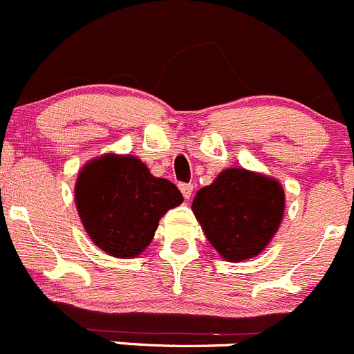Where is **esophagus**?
<instances>
[{
    "instance_id": "34e87169",
    "label": "esophagus",
    "mask_w": 354,
    "mask_h": 354,
    "mask_svg": "<svg viewBox=\"0 0 354 354\" xmlns=\"http://www.w3.org/2000/svg\"><path fill=\"white\" fill-rule=\"evenodd\" d=\"M178 187H180L182 196H184L185 199H191L192 191H194V185H192V184H180Z\"/></svg>"
}]
</instances>
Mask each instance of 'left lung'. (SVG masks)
<instances>
[{"label": "left lung", "instance_id": "1", "mask_svg": "<svg viewBox=\"0 0 354 354\" xmlns=\"http://www.w3.org/2000/svg\"><path fill=\"white\" fill-rule=\"evenodd\" d=\"M192 211L221 257L245 261L261 254L278 232L285 192L272 178L245 169H228L198 191Z\"/></svg>", "mask_w": 354, "mask_h": 354}]
</instances>
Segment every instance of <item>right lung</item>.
<instances>
[{
    "mask_svg": "<svg viewBox=\"0 0 354 354\" xmlns=\"http://www.w3.org/2000/svg\"><path fill=\"white\" fill-rule=\"evenodd\" d=\"M86 233L114 257H136L153 240L158 221L182 203L174 182L153 177L134 156L105 155L86 163L75 187Z\"/></svg>",
    "mask_w": 354,
    "mask_h": 354,
    "instance_id": "obj_1",
    "label": "right lung"
}]
</instances>
